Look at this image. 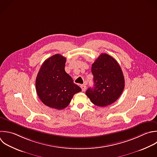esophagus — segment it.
Returning a JSON list of instances; mask_svg holds the SVG:
<instances>
[{
    "mask_svg": "<svg viewBox=\"0 0 157 157\" xmlns=\"http://www.w3.org/2000/svg\"><path fill=\"white\" fill-rule=\"evenodd\" d=\"M80 87H81V88H82V91H85V90H86V85H81V86H80Z\"/></svg>",
    "mask_w": 157,
    "mask_h": 157,
    "instance_id": "34e87169",
    "label": "esophagus"
}]
</instances>
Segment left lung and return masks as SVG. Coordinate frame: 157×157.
<instances>
[{
    "instance_id": "left-lung-1",
    "label": "left lung",
    "mask_w": 157,
    "mask_h": 157,
    "mask_svg": "<svg viewBox=\"0 0 157 157\" xmlns=\"http://www.w3.org/2000/svg\"><path fill=\"white\" fill-rule=\"evenodd\" d=\"M94 88H89L86 96L96 105L105 107L113 103L121 94L124 78L117 61L111 56L102 53L91 66Z\"/></svg>"
}]
</instances>
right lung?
I'll list each match as a JSON object with an SVG mask.
<instances>
[{"label": "right lung", "mask_w": 157, "mask_h": 157, "mask_svg": "<svg viewBox=\"0 0 157 157\" xmlns=\"http://www.w3.org/2000/svg\"><path fill=\"white\" fill-rule=\"evenodd\" d=\"M66 61L59 54L48 58L42 64L36 80V91L42 102L58 110L66 108L73 96L82 91L66 72Z\"/></svg>", "instance_id": "1"}]
</instances>
